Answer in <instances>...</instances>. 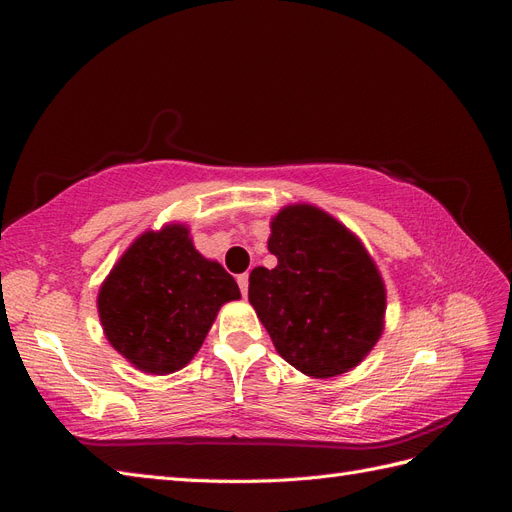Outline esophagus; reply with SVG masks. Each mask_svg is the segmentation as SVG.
<instances>
[{"mask_svg": "<svg viewBox=\"0 0 512 512\" xmlns=\"http://www.w3.org/2000/svg\"><path fill=\"white\" fill-rule=\"evenodd\" d=\"M237 284H239V288H241V294L245 297V294H247V286H250V275H247V273L239 275V277H237Z\"/></svg>", "mask_w": 512, "mask_h": 512, "instance_id": "1", "label": "esophagus"}]
</instances>
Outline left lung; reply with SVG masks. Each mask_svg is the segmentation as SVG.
Wrapping results in <instances>:
<instances>
[{"label":"left lung","mask_w":512,"mask_h":512,"mask_svg":"<svg viewBox=\"0 0 512 512\" xmlns=\"http://www.w3.org/2000/svg\"><path fill=\"white\" fill-rule=\"evenodd\" d=\"M275 269L250 273V303L284 361L312 378L359 365L384 329L386 290L359 237L314 205L271 220Z\"/></svg>","instance_id":"8db88e82"}]
</instances>
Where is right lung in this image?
<instances>
[{"label": "right lung", "mask_w": 512, "mask_h": 512, "mask_svg": "<svg viewBox=\"0 0 512 512\" xmlns=\"http://www.w3.org/2000/svg\"><path fill=\"white\" fill-rule=\"evenodd\" d=\"M237 299L235 277L196 250L190 228L166 224L123 252L100 286L98 314L121 356L166 376L194 359L220 307Z\"/></svg>", "instance_id": "1"}]
</instances>
